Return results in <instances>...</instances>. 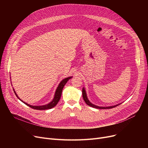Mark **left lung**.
<instances>
[{
  "label": "left lung",
  "instance_id": "8db88e82",
  "mask_svg": "<svg viewBox=\"0 0 148 148\" xmlns=\"http://www.w3.org/2000/svg\"><path fill=\"white\" fill-rule=\"evenodd\" d=\"M82 94H83V99L85 101V103H86L88 106H90V107H92L94 108H99V109H108V108H114L116 106H118L119 104L118 105H116V106H110V107H99V106H97L94 104H92L89 99H88L87 98V96H86V91H85L84 89L83 88L82 89Z\"/></svg>",
  "mask_w": 148,
  "mask_h": 148
}]
</instances>
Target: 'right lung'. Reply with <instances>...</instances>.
Masks as SVG:
<instances>
[{"label": "right lung", "instance_id": "right-lung-1", "mask_svg": "<svg viewBox=\"0 0 148 148\" xmlns=\"http://www.w3.org/2000/svg\"><path fill=\"white\" fill-rule=\"evenodd\" d=\"M71 78V77H67V78L66 79H64L63 80H62L60 84H59V86L58 87L56 90V92H55V95H54V97L51 103H50L49 104H46V105H44V106H31V105H29L27 103H26L25 102H23V101H21L19 97L17 96V95L16 94V93H15V90H14V92L15 93V94L16 95L17 97L20 99L21 101L23 103H24L26 105L29 106L30 108H34V109H35V110H47V109H50V108L54 107V106H55L59 102V101L60 100V98L61 97V95H62V90H63V88L64 87V86L65 85V84L67 83V82Z\"/></svg>", "mask_w": 148, "mask_h": 148}]
</instances>
